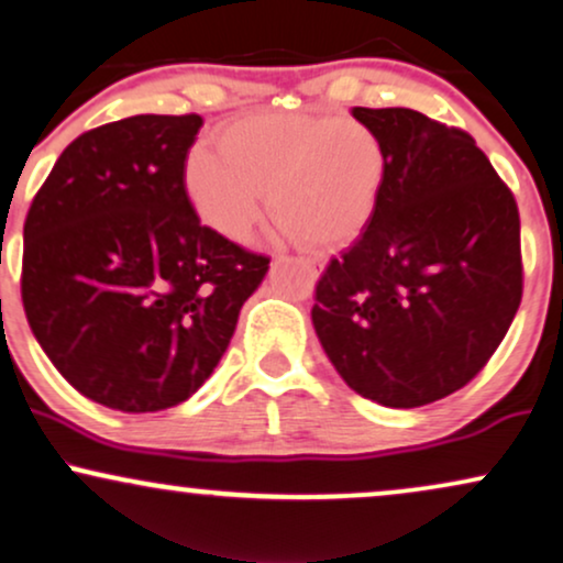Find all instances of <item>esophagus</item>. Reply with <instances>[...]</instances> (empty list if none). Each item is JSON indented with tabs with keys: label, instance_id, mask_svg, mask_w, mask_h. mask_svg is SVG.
Listing matches in <instances>:
<instances>
[{
	"label": "esophagus",
	"instance_id": "esophagus-1",
	"mask_svg": "<svg viewBox=\"0 0 563 563\" xmlns=\"http://www.w3.org/2000/svg\"><path fill=\"white\" fill-rule=\"evenodd\" d=\"M301 260L306 262V265H314V267L319 265V260H317V257H301Z\"/></svg>",
	"mask_w": 563,
	"mask_h": 563
}]
</instances>
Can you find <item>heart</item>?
Returning a JSON list of instances; mask_svg holds the SVG:
<instances>
[{"mask_svg":"<svg viewBox=\"0 0 563 563\" xmlns=\"http://www.w3.org/2000/svg\"><path fill=\"white\" fill-rule=\"evenodd\" d=\"M216 150L191 151L184 184L197 216L233 241L257 225L267 191L283 233L343 244L364 229L384 179L382 142L353 117L257 113L225 124Z\"/></svg>","mask_w":563,"mask_h":563,"instance_id":"heart-1","label":"heart"}]
</instances>
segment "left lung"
<instances>
[{"label": "left lung", "mask_w": 563, "mask_h": 563, "mask_svg": "<svg viewBox=\"0 0 563 563\" xmlns=\"http://www.w3.org/2000/svg\"><path fill=\"white\" fill-rule=\"evenodd\" d=\"M384 179L353 244L327 262L311 322L345 384L387 408L457 393L488 364L522 301L515 195L460 126L364 109Z\"/></svg>", "instance_id": "1"}]
</instances>
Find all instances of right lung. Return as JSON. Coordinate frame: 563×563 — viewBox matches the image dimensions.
Returning a JSON list of instances; mask_svg holds the SVG:
<instances>
[{
    "instance_id": "1",
    "label": "right lung",
    "mask_w": 563,
    "mask_h": 563,
    "mask_svg": "<svg viewBox=\"0 0 563 563\" xmlns=\"http://www.w3.org/2000/svg\"><path fill=\"white\" fill-rule=\"evenodd\" d=\"M202 117H140L69 142L25 218L27 324L77 393L124 412L197 393L269 257L220 236L187 195Z\"/></svg>"
}]
</instances>
